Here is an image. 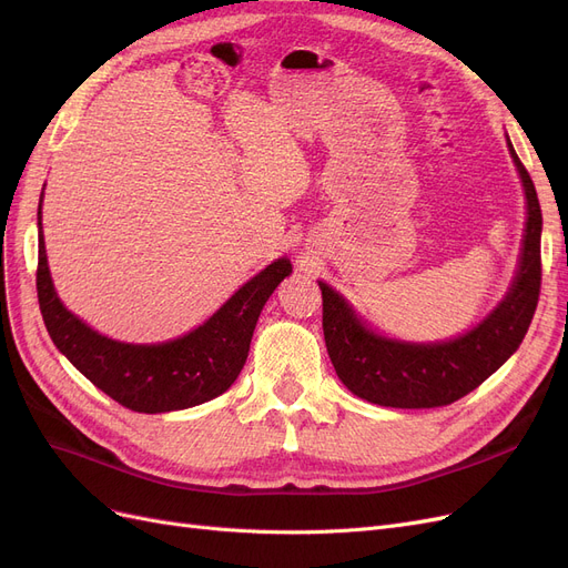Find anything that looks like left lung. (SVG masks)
Returning a JSON list of instances; mask_svg holds the SVG:
<instances>
[{"label":"left lung","mask_w":568,"mask_h":568,"mask_svg":"<svg viewBox=\"0 0 568 568\" xmlns=\"http://www.w3.org/2000/svg\"><path fill=\"white\" fill-rule=\"evenodd\" d=\"M527 196L523 255L506 300L478 327L443 343H406L374 334L336 290H323V332L336 376L357 397L389 408L448 406L474 392L520 348L540 294L544 215L531 176L508 139Z\"/></svg>","instance_id":"8db88e82"}]
</instances>
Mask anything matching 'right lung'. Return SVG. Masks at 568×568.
<instances>
[{
    "instance_id": "obj_1",
    "label": "right lung",
    "mask_w": 568,
    "mask_h": 568,
    "mask_svg": "<svg viewBox=\"0 0 568 568\" xmlns=\"http://www.w3.org/2000/svg\"><path fill=\"white\" fill-rule=\"evenodd\" d=\"M43 200V194H41ZM37 294L48 334L79 372L120 406L136 413H169L215 399L239 378L251 351L257 317L278 283L292 274L287 257L271 262L239 287L204 325L153 345L106 338L64 308L53 287L41 232Z\"/></svg>"
}]
</instances>
